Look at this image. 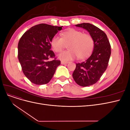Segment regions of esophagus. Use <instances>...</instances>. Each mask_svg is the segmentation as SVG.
<instances>
[{"label":"esophagus","mask_w":130,"mask_h":130,"mask_svg":"<svg viewBox=\"0 0 130 130\" xmlns=\"http://www.w3.org/2000/svg\"><path fill=\"white\" fill-rule=\"evenodd\" d=\"M61 63L62 64H68V62H64V61H61Z\"/></svg>","instance_id":"obj_1"}]
</instances>
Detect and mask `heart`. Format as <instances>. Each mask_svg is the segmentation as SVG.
<instances>
[{"label": "heart", "mask_w": 130, "mask_h": 130, "mask_svg": "<svg viewBox=\"0 0 130 130\" xmlns=\"http://www.w3.org/2000/svg\"><path fill=\"white\" fill-rule=\"evenodd\" d=\"M68 43L69 50L58 55V58L62 61H71L77 57L84 60L91 54L94 48V41L90 35L74 29L62 32L61 37L55 35L50 42L53 49L56 53L61 52L65 44Z\"/></svg>", "instance_id": "1"}]
</instances>
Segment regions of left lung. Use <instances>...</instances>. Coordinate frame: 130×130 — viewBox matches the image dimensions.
I'll list each match as a JSON object with an SVG mask.
<instances>
[{
    "label": "left lung",
    "mask_w": 130,
    "mask_h": 130,
    "mask_svg": "<svg viewBox=\"0 0 130 130\" xmlns=\"http://www.w3.org/2000/svg\"><path fill=\"white\" fill-rule=\"evenodd\" d=\"M87 30L94 41L92 54L87 60L76 64L73 77L76 83L82 87L95 84L107 69L111 56V45L103 31L90 23L75 25Z\"/></svg>",
    "instance_id": "obj_1"
}]
</instances>
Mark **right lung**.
<instances>
[{"instance_id":"add662e5","label":"right lung","mask_w":130,"mask_h":130,"mask_svg":"<svg viewBox=\"0 0 130 130\" xmlns=\"http://www.w3.org/2000/svg\"><path fill=\"white\" fill-rule=\"evenodd\" d=\"M63 26L40 24L32 26L23 35L18 45V57L23 72L32 83L48 84L61 64L51 49V40Z\"/></svg>"}]
</instances>
